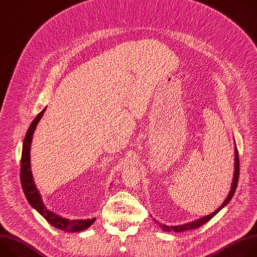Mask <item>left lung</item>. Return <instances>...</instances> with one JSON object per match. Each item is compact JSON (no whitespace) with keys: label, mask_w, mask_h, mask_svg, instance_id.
<instances>
[{"label":"left lung","mask_w":257,"mask_h":257,"mask_svg":"<svg viewBox=\"0 0 257 257\" xmlns=\"http://www.w3.org/2000/svg\"><path fill=\"white\" fill-rule=\"evenodd\" d=\"M239 172H240V168H239V156H238V151H237V148H235V170H234V178H233V182H232V187H231V191L228 195V197L226 198V200L224 201V203L219 206L214 212L206 215V216H203L199 219H197V221L195 222H192V223H188V224H184V225H180V226H166V225H162L160 224V226L162 227V229L166 232H183V231H187V230H193V229H197L199 228L200 226L204 225L205 223H207L210 218H212L219 210H221L224 206H226L230 200L232 199V197L234 196V193L236 191V188H237V185H238V180H239Z\"/></svg>","instance_id":"1"}]
</instances>
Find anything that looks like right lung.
I'll use <instances>...</instances> for the list:
<instances>
[{
	"label": "right lung",
	"instance_id": "obj_1",
	"mask_svg": "<svg viewBox=\"0 0 257 257\" xmlns=\"http://www.w3.org/2000/svg\"><path fill=\"white\" fill-rule=\"evenodd\" d=\"M47 107H45L43 111L34 118L32 123L30 124L25 138L23 140L22 146V156H21V168H20V178H21V186L23 192L30 203V205L38 210L47 221L55 228L65 231V232H80L87 228H89L95 221V217L89 219H79V221H71L65 217H62L56 214L53 211H50L44 204L42 196L36 189V186L33 182L31 170H30V145L32 141V136L34 130L38 126L40 120L42 119L44 113L46 112Z\"/></svg>",
	"mask_w": 257,
	"mask_h": 257
}]
</instances>
